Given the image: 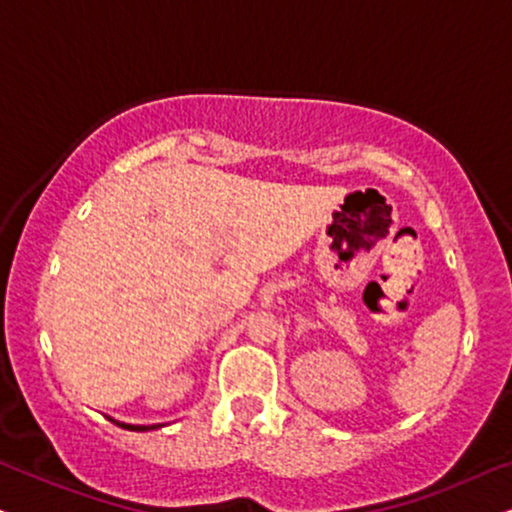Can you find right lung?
I'll return each mask as SVG.
<instances>
[{"instance_id": "1", "label": "right lung", "mask_w": 512, "mask_h": 512, "mask_svg": "<svg viewBox=\"0 0 512 512\" xmlns=\"http://www.w3.org/2000/svg\"><path fill=\"white\" fill-rule=\"evenodd\" d=\"M116 422V420H113ZM116 425L125 427V430H135V432H147V430H159L161 425H125V422H116Z\"/></svg>"}]
</instances>
